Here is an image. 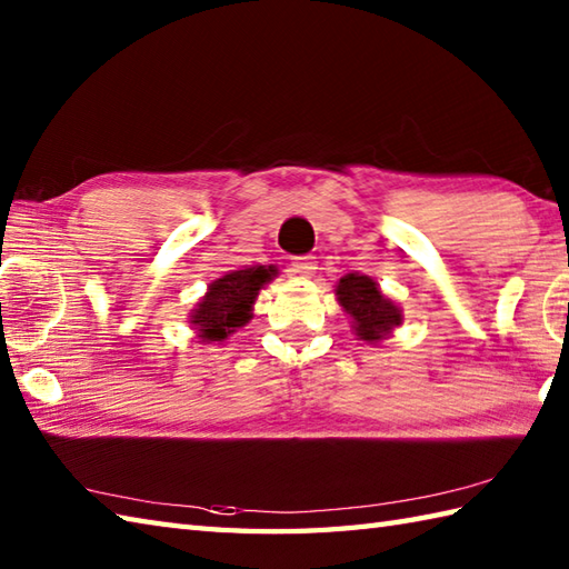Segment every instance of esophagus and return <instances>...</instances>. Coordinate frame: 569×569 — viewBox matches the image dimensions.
<instances>
[{
	"mask_svg": "<svg viewBox=\"0 0 569 569\" xmlns=\"http://www.w3.org/2000/svg\"><path fill=\"white\" fill-rule=\"evenodd\" d=\"M316 261H312V257H298L291 261V266H288V273H291L293 278H310L312 273H316Z\"/></svg>",
	"mask_w": 569,
	"mask_h": 569,
	"instance_id": "esophagus-1",
	"label": "esophagus"
}]
</instances>
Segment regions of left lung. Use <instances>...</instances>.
<instances>
[{
	"mask_svg": "<svg viewBox=\"0 0 569 569\" xmlns=\"http://www.w3.org/2000/svg\"><path fill=\"white\" fill-rule=\"evenodd\" d=\"M337 303L352 320L357 340L381 345L403 322V310L389 296H383L379 283L365 273H347L335 286Z\"/></svg>",
	"mask_w": 569,
	"mask_h": 569,
	"instance_id": "1",
	"label": "left lung"
}]
</instances>
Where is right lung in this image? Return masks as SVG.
<instances>
[{
    "label": "right lung",
    "mask_w": 569,
    "mask_h": 569,
    "mask_svg": "<svg viewBox=\"0 0 569 569\" xmlns=\"http://www.w3.org/2000/svg\"><path fill=\"white\" fill-rule=\"evenodd\" d=\"M276 266H247L227 271L208 286V293L188 316L190 328L202 345L224 342L229 335L253 318L259 291L276 276Z\"/></svg>",
    "instance_id": "add662e5"
}]
</instances>
